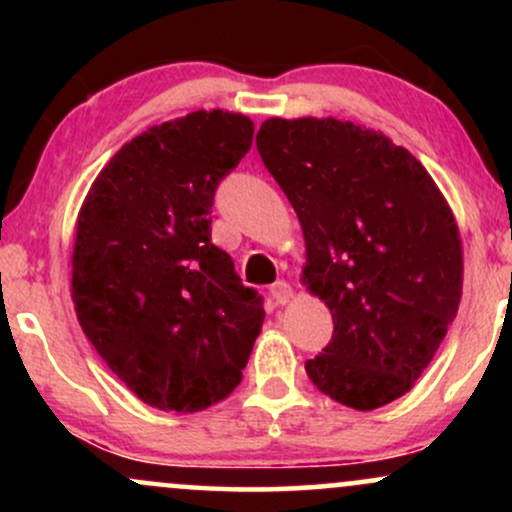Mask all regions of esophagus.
I'll return each mask as SVG.
<instances>
[{"mask_svg": "<svg viewBox=\"0 0 512 512\" xmlns=\"http://www.w3.org/2000/svg\"><path fill=\"white\" fill-rule=\"evenodd\" d=\"M269 296H272L279 305H286L293 296L291 284H286V281H274V284L269 286Z\"/></svg>", "mask_w": 512, "mask_h": 512, "instance_id": "1", "label": "esophagus"}]
</instances>
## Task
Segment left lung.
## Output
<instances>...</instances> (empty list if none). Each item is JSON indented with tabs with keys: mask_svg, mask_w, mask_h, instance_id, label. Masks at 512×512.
I'll use <instances>...</instances> for the list:
<instances>
[{
	"mask_svg": "<svg viewBox=\"0 0 512 512\" xmlns=\"http://www.w3.org/2000/svg\"><path fill=\"white\" fill-rule=\"evenodd\" d=\"M257 151L305 238L303 284L332 342L305 370L339 404L370 411L414 387L462 296V240L426 168L383 132L334 117H269Z\"/></svg>",
	"mask_w": 512,
	"mask_h": 512,
	"instance_id": "obj_1",
	"label": "left lung"
}]
</instances>
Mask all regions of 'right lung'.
<instances>
[{
	"instance_id": "add662e5",
	"label": "right lung",
	"mask_w": 512,
	"mask_h": 512,
	"mask_svg": "<svg viewBox=\"0 0 512 512\" xmlns=\"http://www.w3.org/2000/svg\"><path fill=\"white\" fill-rule=\"evenodd\" d=\"M255 125L197 110L149 127L98 173L79 211L72 301L88 342L142 402L192 414L236 390L262 296L211 243L219 182Z\"/></svg>"
}]
</instances>
